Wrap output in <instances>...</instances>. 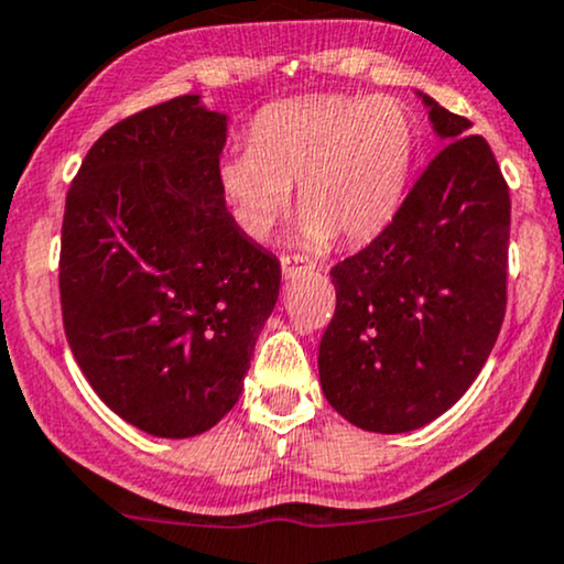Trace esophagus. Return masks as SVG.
I'll use <instances>...</instances> for the list:
<instances>
[{
  "instance_id": "esophagus-1",
  "label": "esophagus",
  "mask_w": 564,
  "mask_h": 564,
  "mask_svg": "<svg viewBox=\"0 0 564 564\" xmlns=\"http://www.w3.org/2000/svg\"><path fill=\"white\" fill-rule=\"evenodd\" d=\"M280 263H282V274L288 276V280H290V276H297V274H306V271H314V263H311L306 256H297V253L282 256Z\"/></svg>"
}]
</instances>
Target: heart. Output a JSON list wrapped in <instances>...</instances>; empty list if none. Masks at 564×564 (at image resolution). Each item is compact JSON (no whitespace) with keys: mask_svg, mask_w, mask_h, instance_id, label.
<instances>
[{"mask_svg":"<svg viewBox=\"0 0 564 564\" xmlns=\"http://www.w3.org/2000/svg\"><path fill=\"white\" fill-rule=\"evenodd\" d=\"M414 150L412 112L399 99L311 95L258 112L248 150L224 158L218 176L256 240L282 221L297 184L303 240L314 248L329 240L354 245L393 221Z\"/></svg>","mask_w":564,"mask_h":564,"instance_id":"obj_1","label":"heart"}]
</instances>
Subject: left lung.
<instances>
[{
  "instance_id": "obj_1",
  "label": "left lung",
  "mask_w": 564,
  "mask_h": 564,
  "mask_svg": "<svg viewBox=\"0 0 564 564\" xmlns=\"http://www.w3.org/2000/svg\"><path fill=\"white\" fill-rule=\"evenodd\" d=\"M446 142L393 221L335 263L319 346L329 406L369 433H409L465 395L507 311L509 187L465 116L422 95Z\"/></svg>"
}]
</instances>
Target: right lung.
<instances>
[{
    "label": "right lung",
    "instance_id": "1",
    "mask_svg": "<svg viewBox=\"0 0 564 564\" xmlns=\"http://www.w3.org/2000/svg\"><path fill=\"white\" fill-rule=\"evenodd\" d=\"M224 142L227 116L174 97L110 126L65 197L68 346L99 399L158 438L235 406L280 295V261L227 210Z\"/></svg>",
    "mask_w": 564,
    "mask_h": 564
}]
</instances>
